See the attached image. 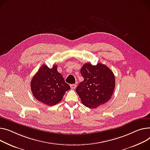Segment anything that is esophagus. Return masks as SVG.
<instances>
[{"mask_svg":"<svg viewBox=\"0 0 150 150\" xmlns=\"http://www.w3.org/2000/svg\"><path fill=\"white\" fill-rule=\"evenodd\" d=\"M71 88H72V89H74V88H76V84H71Z\"/></svg>","mask_w":150,"mask_h":150,"instance_id":"34e87169","label":"esophagus"}]
</instances>
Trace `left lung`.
Listing matches in <instances>:
<instances>
[{
    "mask_svg": "<svg viewBox=\"0 0 150 150\" xmlns=\"http://www.w3.org/2000/svg\"><path fill=\"white\" fill-rule=\"evenodd\" d=\"M84 80L76 88L82 103L88 108H95L107 103L115 87L113 72L105 64H84L81 69Z\"/></svg>",
    "mask_w": 150,
    "mask_h": 150,
    "instance_id": "obj_1",
    "label": "left lung"
}]
</instances>
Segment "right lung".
<instances>
[{
  "instance_id": "1",
  "label": "right lung",
  "mask_w": 150,
  "mask_h": 150,
  "mask_svg": "<svg viewBox=\"0 0 150 150\" xmlns=\"http://www.w3.org/2000/svg\"><path fill=\"white\" fill-rule=\"evenodd\" d=\"M31 88L37 100L52 106L60 102L71 87L57 71V65L51 69L42 65L31 79Z\"/></svg>"
}]
</instances>
